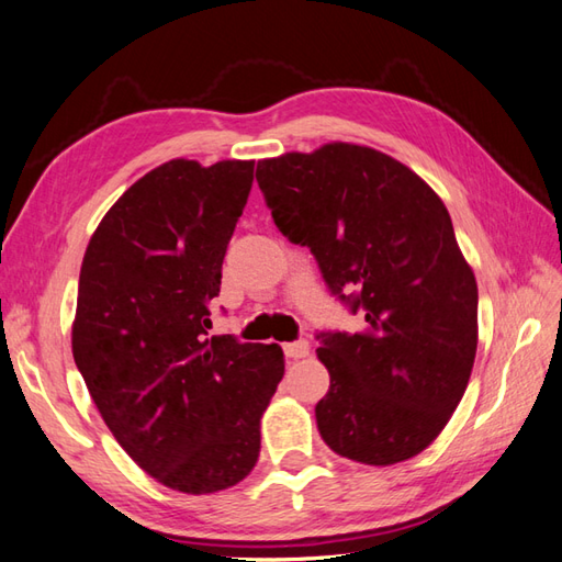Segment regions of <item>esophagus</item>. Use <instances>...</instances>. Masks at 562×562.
I'll return each instance as SVG.
<instances>
[{"mask_svg": "<svg viewBox=\"0 0 562 562\" xmlns=\"http://www.w3.org/2000/svg\"><path fill=\"white\" fill-rule=\"evenodd\" d=\"M282 350H284V355L290 357V360H302V357H306L308 355V340H304V338H300V340H292V342H284L282 345Z\"/></svg>", "mask_w": 562, "mask_h": 562, "instance_id": "esophagus-1", "label": "esophagus"}]
</instances>
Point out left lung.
I'll return each mask as SVG.
<instances>
[{
  "label": "left lung",
  "instance_id": "left-lung-1",
  "mask_svg": "<svg viewBox=\"0 0 562 562\" xmlns=\"http://www.w3.org/2000/svg\"><path fill=\"white\" fill-rule=\"evenodd\" d=\"M256 181L282 236L364 314L360 333L316 336L330 374L321 437L369 465L415 457L457 411L479 348V284L445 202L389 154L345 142L262 159Z\"/></svg>",
  "mask_w": 562,
  "mask_h": 562
}]
</instances>
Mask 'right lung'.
<instances>
[{
  "instance_id": "add662e5",
  "label": "right lung",
  "mask_w": 562,
  "mask_h": 562,
  "mask_svg": "<svg viewBox=\"0 0 562 562\" xmlns=\"http://www.w3.org/2000/svg\"><path fill=\"white\" fill-rule=\"evenodd\" d=\"M254 161L173 159L105 212L83 254L71 352L133 461L188 495L244 481L284 374L280 345L210 336Z\"/></svg>"
}]
</instances>
